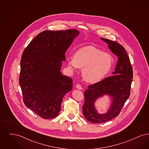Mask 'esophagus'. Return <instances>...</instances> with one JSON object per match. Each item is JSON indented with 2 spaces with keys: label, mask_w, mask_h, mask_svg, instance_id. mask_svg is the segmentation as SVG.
<instances>
[{
  "label": "esophagus",
  "mask_w": 149,
  "mask_h": 149,
  "mask_svg": "<svg viewBox=\"0 0 149 149\" xmlns=\"http://www.w3.org/2000/svg\"><path fill=\"white\" fill-rule=\"evenodd\" d=\"M76 87H77V89H79V90H81V89H83V88H82L81 86L80 85V84H77V85H76Z\"/></svg>",
  "instance_id": "obj_1"
}]
</instances>
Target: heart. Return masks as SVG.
<instances>
[{
	"instance_id": "obj_1",
	"label": "heart",
	"mask_w": 149,
	"mask_h": 149,
	"mask_svg": "<svg viewBox=\"0 0 149 149\" xmlns=\"http://www.w3.org/2000/svg\"><path fill=\"white\" fill-rule=\"evenodd\" d=\"M67 61L69 67L73 70L83 68V78L92 84L103 80L113 64V58L109 54L92 46L78 49L74 57L68 58Z\"/></svg>"
}]
</instances>
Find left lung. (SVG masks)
<instances>
[{"label": "left lung", "instance_id": "obj_1", "mask_svg": "<svg viewBox=\"0 0 149 149\" xmlns=\"http://www.w3.org/2000/svg\"><path fill=\"white\" fill-rule=\"evenodd\" d=\"M101 40L108 44L109 49L118 57V61L112 72L113 75L89 85L84 92L85 101L83 113L85 118L92 123H103L117 117L130 94L133 78L132 68L125 48L115 41L104 38ZM112 99L110 109L106 113L99 114L95 107V102L103 95Z\"/></svg>", "mask_w": 149, "mask_h": 149}]
</instances>
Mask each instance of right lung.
I'll return each mask as SVG.
<instances>
[{
  "label": "right lung",
  "mask_w": 149,
  "mask_h": 149,
  "mask_svg": "<svg viewBox=\"0 0 149 149\" xmlns=\"http://www.w3.org/2000/svg\"><path fill=\"white\" fill-rule=\"evenodd\" d=\"M79 34L75 29L43 31L22 54L19 83L23 102L42 118L56 117L64 95L72 90V79L60 71L65 52Z\"/></svg>",
  "instance_id": "add662e5"
}]
</instances>
